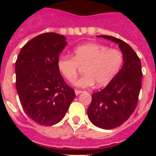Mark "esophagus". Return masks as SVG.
<instances>
[{"label":"esophagus","instance_id":"1","mask_svg":"<svg viewBox=\"0 0 156 156\" xmlns=\"http://www.w3.org/2000/svg\"><path fill=\"white\" fill-rule=\"evenodd\" d=\"M82 93V90H75V94L76 95H79L80 94Z\"/></svg>","mask_w":156,"mask_h":156}]
</instances>
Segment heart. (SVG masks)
Returning <instances> with one entry per match:
<instances>
[{"mask_svg":"<svg viewBox=\"0 0 156 156\" xmlns=\"http://www.w3.org/2000/svg\"><path fill=\"white\" fill-rule=\"evenodd\" d=\"M73 58L61 55L57 60L58 72L66 80L74 82L80 67H83L84 75L75 82L78 87H89L108 84L122 66L123 58L117 49H109L102 44L89 43L74 48Z\"/></svg>","mask_w":156,"mask_h":156,"instance_id":"1","label":"heart"}]
</instances>
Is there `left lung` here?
I'll return each mask as SVG.
<instances>
[{
	"label": "left lung",
	"mask_w": 156,
	"mask_h": 156,
	"mask_svg": "<svg viewBox=\"0 0 156 156\" xmlns=\"http://www.w3.org/2000/svg\"><path fill=\"white\" fill-rule=\"evenodd\" d=\"M118 44L123 58V65L113 80L104 89L92 94L87 115L94 126L112 129L126 122L137 106L141 87L142 72L140 60L126 42L110 36L101 35Z\"/></svg>",
	"instance_id": "obj_1"
}]
</instances>
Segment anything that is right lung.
Wrapping results in <instances>:
<instances>
[{
  "instance_id": "right-lung-1",
  "label": "right lung",
  "mask_w": 156,
  "mask_h": 156,
  "mask_svg": "<svg viewBox=\"0 0 156 156\" xmlns=\"http://www.w3.org/2000/svg\"><path fill=\"white\" fill-rule=\"evenodd\" d=\"M66 44L63 35L45 33L27 42L16 60L20 103L26 114L41 126L60 122L76 97L57 68V60Z\"/></svg>"
}]
</instances>
